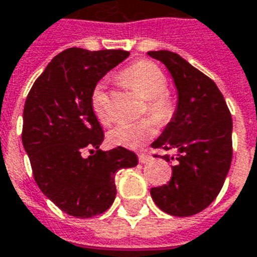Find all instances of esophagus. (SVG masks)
I'll list each match as a JSON object with an SVG mask.
<instances>
[{
    "mask_svg": "<svg viewBox=\"0 0 257 257\" xmlns=\"http://www.w3.org/2000/svg\"><path fill=\"white\" fill-rule=\"evenodd\" d=\"M138 158L141 164H147V162H150L153 160V157L150 154H147V153H139Z\"/></svg>",
    "mask_w": 257,
    "mask_h": 257,
    "instance_id": "obj_1",
    "label": "esophagus"
}]
</instances>
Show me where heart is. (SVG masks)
Returning a JSON list of instances; mask_svg holds the SVG:
<instances>
[{
    "label": "heart",
    "instance_id": "1",
    "mask_svg": "<svg viewBox=\"0 0 257 257\" xmlns=\"http://www.w3.org/2000/svg\"><path fill=\"white\" fill-rule=\"evenodd\" d=\"M120 81L134 89L142 97L147 99V112L160 124L168 123L174 114V103L166 91L168 81L164 72L150 61H138L120 73ZM91 106L97 120L103 124H110L112 115L110 99L101 85L93 89ZM151 118L141 119L134 123H119L108 133L112 145L139 149L156 135L157 126Z\"/></svg>",
    "mask_w": 257,
    "mask_h": 257
}]
</instances>
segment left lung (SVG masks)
<instances>
[{"instance_id":"8db88e82","label":"left lung","mask_w":257,"mask_h":257,"mask_svg":"<svg viewBox=\"0 0 257 257\" xmlns=\"http://www.w3.org/2000/svg\"><path fill=\"white\" fill-rule=\"evenodd\" d=\"M147 55L166 65L178 93L172 120L151 143L154 149L177 151L176 157L161 156L177 162L170 181L151 188L150 194L161 210L188 217L208 208L224 185L232 162V116L216 83L180 55Z\"/></svg>"}]
</instances>
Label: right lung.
<instances>
[{
	"instance_id": "add662e5",
	"label": "right lung",
	"mask_w": 257,
	"mask_h": 257,
	"mask_svg": "<svg viewBox=\"0 0 257 257\" xmlns=\"http://www.w3.org/2000/svg\"><path fill=\"white\" fill-rule=\"evenodd\" d=\"M128 55L68 48L53 57L28 93L23 145L36 184L73 217L106 212L116 196V172L138 165L137 154L124 147L99 149L104 133L91 106L97 81Z\"/></svg>"
}]
</instances>
